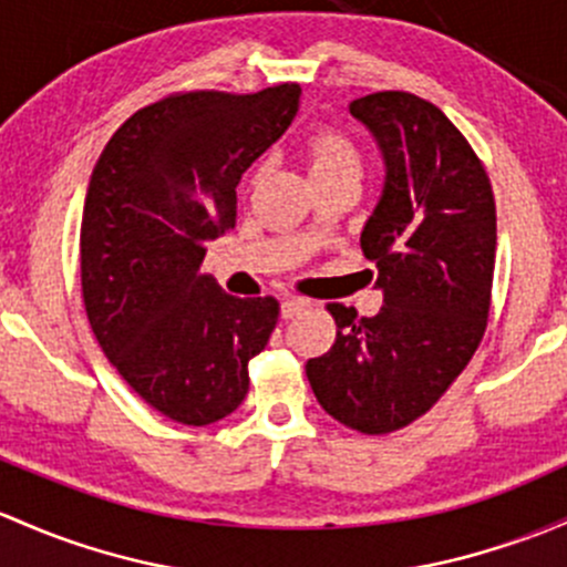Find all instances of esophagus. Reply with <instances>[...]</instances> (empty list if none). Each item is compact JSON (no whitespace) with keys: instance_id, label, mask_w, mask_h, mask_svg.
Here are the masks:
<instances>
[{"instance_id":"34e87169","label":"esophagus","mask_w":567,"mask_h":567,"mask_svg":"<svg viewBox=\"0 0 567 567\" xmlns=\"http://www.w3.org/2000/svg\"><path fill=\"white\" fill-rule=\"evenodd\" d=\"M307 307H309L307 299H299V296H290V299L282 301V318L285 320L296 318V315H301Z\"/></svg>"}]
</instances>
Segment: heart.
<instances>
[{
    "label": "heart",
    "instance_id": "obj_1",
    "mask_svg": "<svg viewBox=\"0 0 567 567\" xmlns=\"http://www.w3.org/2000/svg\"><path fill=\"white\" fill-rule=\"evenodd\" d=\"M303 152H307V165L309 174L315 178L326 176H361L363 159L359 146L348 138L344 133H339L337 127H315L312 133L307 135V143H303ZM264 176V165H258L252 174V184L260 182Z\"/></svg>",
    "mask_w": 567,
    "mask_h": 567
}]
</instances>
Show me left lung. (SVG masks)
<instances>
[{
	"label": "left lung",
	"instance_id": "1",
	"mask_svg": "<svg viewBox=\"0 0 567 567\" xmlns=\"http://www.w3.org/2000/svg\"><path fill=\"white\" fill-rule=\"evenodd\" d=\"M383 148L385 187L361 234L383 307L329 303L337 339L307 361L320 408L361 434L429 413L464 372L492 309L497 208L484 163L437 105L410 92L350 103Z\"/></svg>",
	"mask_w": 567,
	"mask_h": 567
}]
</instances>
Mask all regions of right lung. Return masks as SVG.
<instances>
[{
    "label": "right lung",
    "mask_w": 567,
    "mask_h": 567,
    "mask_svg": "<svg viewBox=\"0 0 567 567\" xmlns=\"http://www.w3.org/2000/svg\"><path fill=\"white\" fill-rule=\"evenodd\" d=\"M299 83L255 94L176 92L113 133L81 219V293L100 348L148 408L187 426L230 415L279 320L200 271L236 228L241 174L299 111Z\"/></svg>",
    "instance_id": "add662e5"
}]
</instances>
